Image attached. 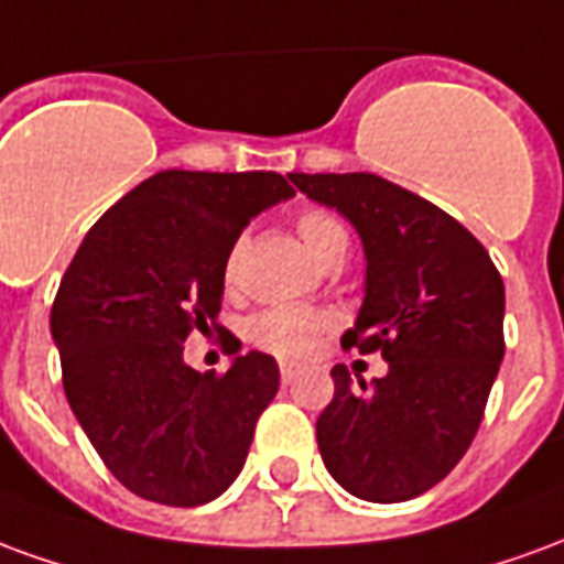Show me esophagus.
<instances>
[{
	"instance_id": "34e87169",
	"label": "esophagus",
	"mask_w": 564,
	"mask_h": 564,
	"mask_svg": "<svg viewBox=\"0 0 564 564\" xmlns=\"http://www.w3.org/2000/svg\"><path fill=\"white\" fill-rule=\"evenodd\" d=\"M295 375H299V368H295L293 362H281V380H283V383H293Z\"/></svg>"
}]
</instances>
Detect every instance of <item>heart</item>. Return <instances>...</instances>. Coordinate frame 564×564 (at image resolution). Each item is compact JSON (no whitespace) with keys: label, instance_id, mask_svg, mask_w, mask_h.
<instances>
[{"label":"heart","instance_id":"heart-1","mask_svg":"<svg viewBox=\"0 0 564 564\" xmlns=\"http://www.w3.org/2000/svg\"><path fill=\"white\" fill-rule=\"evenodd\" d=\"M295 229H299V238L307 247V253L317 262H326L338 250L347 253V232H344L341 223L326 210H302L295 220ZM238 257H241V245H232V250L226 253V262H223L226 281L235 278ZM329 314L317 311V307L274 305L250 317L247 335H250V341L262 350H269V354L283 356V359H302L314 350L319 332L329 329Z\"/></svg>","mask_w":564,"mask_h":564}]
</instances>
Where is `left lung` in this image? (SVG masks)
I'll list each match as a JSON object with an SVG mask.
<instances>
[{"label":"left lung","mask_w":564,"mask_h":564,"mask_svg":"<svg viewBox=\"0 0 564 564\" xmlns=\"http://www.w3.org/2000/svg\"><path fill=\"white\" fill-rule=\"evenodd\" d=\"M307 198L354 223L366 299L344 347L390 371L335 395L317 420L319 456L356 498L392 505L441 484L471 447L505 356V283L462 223L378 174H290Z\"/></svg>","instance_id":"left-lung-1"}]
</instances>
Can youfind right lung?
Segmentation results:
<instances>
[{
	"instance_id": "1",
	"label": "right lung",
	"mask_w": 564,
	"mask_h": 564,
	"mask_svg": "<svg viewBox=\"0 0 564 564\" xmlns=\"http://www.w3.org/2000/svg\"><path fill=\"white\" fill-rule=\"evenodd\" d=\"M290 196L278 172L169 169L129 189L80 241L51 335L68 404L129 492L196 508L245 468L281 387L278 362L250 350L226 375H202L184 362V341L220 332L226 253L259 210Z\"/></svg>"
}]
</instances>
